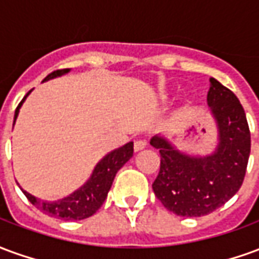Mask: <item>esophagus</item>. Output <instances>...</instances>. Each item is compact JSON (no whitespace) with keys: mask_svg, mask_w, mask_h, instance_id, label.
Instances as JSON below:
<instances>
[{"mask_svg":"<svg viewBox=\"0 0 259 259\" xmlns=\"http://www.w3.org/2000/svg\"><path fill=\"white\" fill-rule=\"evenodd\" d=\"M146 147H147L146 140H136L135 141V151H141V150H144Z\"/></svg>","mask_w":259,"mask_h":259,"instance_id":"obj_1","label":"esophagus"}]
</instances>
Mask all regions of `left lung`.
<instances>
[{
	"label": "left lung",
	"mask_w": 259,
	"mask_h": 259,
	"mask_svg": "<svg viewBox=\"0 0 259 259\" xmlns=\"http://www.w3.org/2000/svg\"><path fill=\"white\" fill-rule=\"evenodd\" d=\"M209 81L208 105L219 127L215 154L191 158L161 137L150 141L161 155L152 190L168 211L179 217H204L230 200L243 185L250 158L251 135L244 108L233 91L213 77Z\"/></svg>",
	"instance_id": "obj_1"
}]
</instances>
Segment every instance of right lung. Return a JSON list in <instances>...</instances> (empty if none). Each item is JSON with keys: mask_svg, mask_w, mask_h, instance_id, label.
<instances>
[{"mask_svg": "<svg viewBox=\"0 0 259 259\" xmlns=\"http://www.w3.org/2000/svg\"><path fill=\"white\" fill-rule=\"evenodd\" d=\"M68 72L69 69L54 70L53 73L48 74L44 80L53 79L55 76L68 73ZM27 94L23 97V100L16 107L15 119L18 116L20 105H22V102L25 101ZM132 157H133V143L130 141L127 144H124L123 147H120V148L115 150L111 154H108L104 159H101L100 163L96 166V169H94L93 175H91L90 180L83 187H80L79 190L74 191L73 194H70L69 197L58 201V202H44V201H40L36 197L29 194V193H26L25 190L22 191H23V194L27 197V200L30 201L33 205L38 208L44 213L50 215V217L59 218V219H65V221L85 219V218L94 215L100 209V206L104 204V201L107 198L108 191H109L111 186H112L113 178H115L116 172Z\"/></svg>", "mask_w": 259, "mask_h": 259, "instance_id": "right-lung-1", "label": "right lung"}]
</instances>
